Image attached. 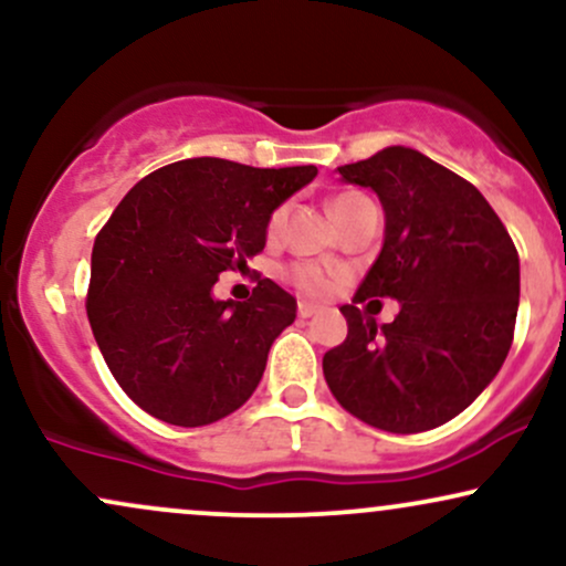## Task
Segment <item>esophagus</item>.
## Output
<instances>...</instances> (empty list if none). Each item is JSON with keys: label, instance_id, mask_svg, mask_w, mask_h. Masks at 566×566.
I'll list each match as a JSON object with an SVG mask.
<instances>
[{"label": "esophagus", "instance_id": "esophagus-1", "mask_svg": "<svg viewBox=\"0 0 566 566\" xmlns=\"http://www.w3.org/2000/svg\"><path fill=\"white\" fill-rule=\"evenodd\" d=\"M314 314H319V305H314L308 301L297 303V316H301V319H308V316H314Z\"/></svg>", "mask_w": 566, "mask_h": 566}]
</instances>
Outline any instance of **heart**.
Wrapping results in <instances>:
<instances>
[{"label":"heart","mask_w":566,"mask_h":566,"mask_svg":"<svg viewBox=\"0 0 566 566\" xmlns=\"http://www.w3.org/2000/svg\"><path fill=\"white\" fill-rule=\"evenodd\" d=\"M359 199L365 197H359V193H337V197L329 201V210H333V216H337V212H343L348 205H354V201ZM282 220H284V210L271 212L269 226H265V233H269L271 239L276 237L279 229H282ZM287 279L292 287L303 292L305 297H324L329 290H333V282H335L333 271H327L319 263H292L287 269Z\"/></svg>","instance_id":"obj_1"}]
</instances>
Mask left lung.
I'll return each instance as SVG.
<instances>
[{"label":"left lung","mask_w":566,"mask_h":566,"mask_svg":"<svg viewBox=\"0 0 566 566\" xmlns=\"http://www.w3.org/2000/svg\"><path fill=\"white\" fill-rule=\"evenodd\" d=\"M337 172L378 193L386 239L354 303L340 305L348 335L324 354V380L367 426L428 431L463 412L503 367L518 252L479 188L415 148L388 146ZM369 296L400 301L391 325L360 314Z\"/></svg>","instance_id":"8db88e82"}]
</instances>
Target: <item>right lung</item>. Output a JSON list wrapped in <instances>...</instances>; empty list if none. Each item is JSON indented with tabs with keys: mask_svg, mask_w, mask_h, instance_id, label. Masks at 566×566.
I'll return each mask as SVG.
<instances>
[{
	"mask_svg": "<svg viewBox=\"0 0 566 566\" xmlns=\"http://www.w3.org/2000/svg\"><path fill=\"white\" fill-rule=\"evenodd\" d=\"M314 178V165L199 157L129 188L95 237L84 305L103 359L140 409L197 428L250 399L297 303L271 279L244 303L216 301L212 287L263 252L271 212Z\"/></svg>",
	"mask_w": 566,
	"mask_h": 566,
	"instance_id": "right-lung-1",
	"label": "right lung"
}]
</instances>
